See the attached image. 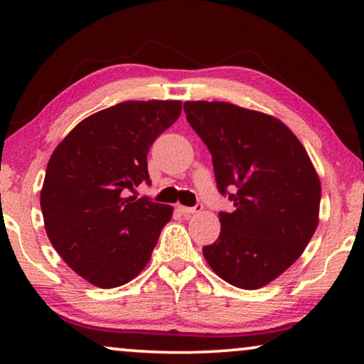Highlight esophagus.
<instances>
[{
	"label": "esophagus",
	"mask_w": 364,
	"mask_h": 364,
	"mask_svg": "<svg viewBox=\"0 0 364 364\" xmlns=\"http://www.w3.org/2000/svg\"><path fill=\"white\" fill-rule=\"evenodd\" d=\"M202 208H204V205L202 204H197L194 207H184V205H178V210H180L181 213L184 215H189V213H199L202 212Z\"/></svg>",
	"instance_id": "esophagus-1"
}]
</instances>
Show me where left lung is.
<instances>
[{"label":"left lung","instance_id":"1","mask_svg":"<svg viewBox=\"0 0 364 364\" xmlns=\"http://www.w3.org/2000/svg\"><path fill=\"white\" fill-rule=\"evenodd\" d=\"M184 114L212 154L221 194L217 241L202 252L221 279L260 289L281 276L315 234L321 183L297 136L273 115L220 101H186Z\"/></svg>","mask_w":364,"mask_h":364}]
</instances>
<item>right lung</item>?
<instances>
[{"instance_id": "right-lung-1", "label": "right lung", "mask_w": 364, "mask_h": 364, "mask_svg": "<svg viewBox=\"0 0 364 364\" xmlns=\"http://www.w3.org/2000/svg\"><path fill=\"white\" fill-rule=\"evenodd\" d=\"M181 114V101H125L86 117L49 159L40 205L63 260L90 284L112 289L149 263L173 207L128 196L149 183L147 152Z\"/></svg>"}]
</instances>
